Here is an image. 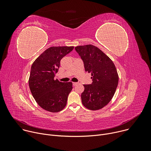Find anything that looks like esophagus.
<instances>
[{"label":"esophagus","mask_w":151,"mask_h":151,"mask_svg":"<svg viewBox=\"0 0 151 151\" xmlns=\"http://www.w3.org/2000/svg\"><path fill=\"white\" fill-rule=\"evenodd\" d=\"M78 84V82H73V86H76V85H77Z\"/></svg>","instance_id":"34e87169"}]
</instances>
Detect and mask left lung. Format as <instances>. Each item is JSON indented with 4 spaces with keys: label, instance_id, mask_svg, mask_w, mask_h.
<instances>
[{
    "label": "left lung",
    "instance_id": "8db88e82",
    "mask_svg": "<svg viewBox=\"0 0 151 151\" xmlns=\"http://www.w3.org/2000/svg\"><path fill=\"white\" fill-rule=\"evenodd\" d=\"M83 61L85 72L91 73L93 82L84 84L83 105L90 110L100 109L112 99L118 83V74L112 60L93 45L75 48Z\"/></svg>",
    "mask_w": 151,
    "mask_h": 151
}]
</instances>
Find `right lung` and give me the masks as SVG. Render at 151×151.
Returning <instances> with one entry per match:
<instances>
[{"instance_id": "right-lung-1", "label": "right lung", "mask_w": 151, "mask_h": 151, "mask_svg": "<svg viewBox=\"0 0 151 151\" xmlns=\"http://www.w3.org/2000/svg\"><path fill=\"white\" fill-rule=\"evenodd\" d=\"M74 47H52L42 53L31 68L29 85L36 103L47 111L58 112L67 104L72 82H61L54 77L60 60L70 52Z\"/></svg>"}]
</instances>
